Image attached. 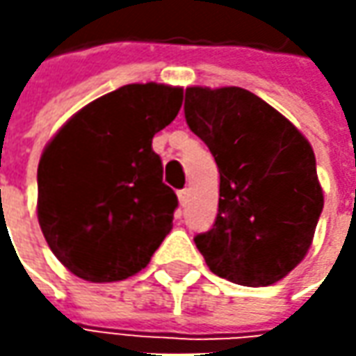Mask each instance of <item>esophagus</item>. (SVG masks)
Returning a JSON list of instances; mask_svg holds the SVG:
<instances>
[{
  "mask_svg": "<svg viewBox=\"0 0 356 356\" xmlns=\"http://www.w3.org/2000/svg\"><path fill=\"white\" fill-rule=\"evenodd\" d=\"M188 198H190V190H188V188L178 192V202H180V206H186V204H188Z\"/></svg>",
  "mask_w": 356,
  "mask_h": 356,
  "instance_id": "obj_1",
  "label": "esophagus"
}]
</instances>
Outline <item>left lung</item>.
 I'll return each instance as SVG.
<instances>
[{
	"label": "left lung",
	"instance_id": "left-lung-1",
	"mask_svg": "<svg viewBox=\"0 0 356 356\" xmlns=\"http://www.w3.org/2000/svg\"><path fill=\"white\" fill-rule=\"evenodd\" d=\"M186 122L220 172L212 229L194 241L216 275L266 287L307 255L323 212L315 154L293 124L239 87H188Z\"/></svg>",
	"mask_w": 356,
	"mask_h": 356
}]
</instances>
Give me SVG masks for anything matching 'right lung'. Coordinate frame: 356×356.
Returning <instances> with one entry per match:
<instances>
[{"mask_svg": "<svg viewBox=\"0 0 356 356\" xmlns=\"http://www.w3.org/2000/svg\"><path fill=\"white\" fill-rule=\"evenodd\" d=\"M182 89L124 85L83 106L45 146L37 218L51 252L81 280L122 281L148 266L178 198L152 138L176 118Z\"/></svg>", "mask_w": 356, "mask_h": 356, "instance_id": "obj_1", "label": "right lung"}]
</instances>
